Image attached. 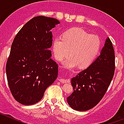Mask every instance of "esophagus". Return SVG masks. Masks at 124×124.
Here are the masks:
<instances>
[{
    "label": "esophagus",
    "instance_id": "esophagus-1",
    "mask_svg": "<svg viewBox=\"0 0 124 124\" xmlns=\"http://www.w3.org/2000/svg\"><path fill=\"white\" fill-rule=\"evenodd\" d=\"M60 81L61 82V83H70V79H60Z\"/></svg>",
    "mask_w": 124,
    "mask_h": 124
}]
</instances>
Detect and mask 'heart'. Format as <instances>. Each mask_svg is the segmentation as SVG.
Segmentation results:
<instances>
[{
	"label": "heart",
	"mask_w": 124,
	"mask_h": 124,
	"mask_svg": "<svg viewBox=\"0 0 124 124\" xmlns=\"http://www.w3.org/2000/svg\"><path fill=\"white\" fill-rule=\"evenodd\" d=\"M101 40L97 35H89L84 30L73 28L66 31L62 38L56 37L53 43V50L56 60L62 61L68 68L79 66L84 68L90 65L101 48Z\"/></svg>",
	"instance_id": "heart-1"
}]
</instances>
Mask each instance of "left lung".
Returning a JSON list of instances; mask_svg holds the SVG:
<instances>
[{
  "instance_id": "1",
  "label": "left lung",
  "mask_w": 124,
  "mask_h": 124,
  "mask_svg": "<svg viewBox=\"0 0 124 124\" xmlns=\"http://www.w3.org/2000/svg\"><path fill=\"white\" fill-rule=\"evenodd\" d=\"M115 71V54L109 38L97 57L87 68L71 79L73 92L67 97L72 109L86 111L101 101L113 78Z\"/></svg>"
}]
</instances>
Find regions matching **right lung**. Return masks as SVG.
Segmentation results:
<instances>
[{
  "label": "right lung",
  "mask_w": 124,
  "mask_h": 124,
  "mask_svg": "<svg viewBox=\"0 0 124 124\" xmlns=\"http://www.w3.org/2000/svg\"><path fill=\"white\" fill-rule=\"evenodd\" d=\"M55 18L37 16L15 36L6 64L8 86L15 99L33 105L43 97L46 88L58 77V66L51 58V30L60 23Z\"/></svg>",
  "instance_id": "add662e5"
}]
</instances>
